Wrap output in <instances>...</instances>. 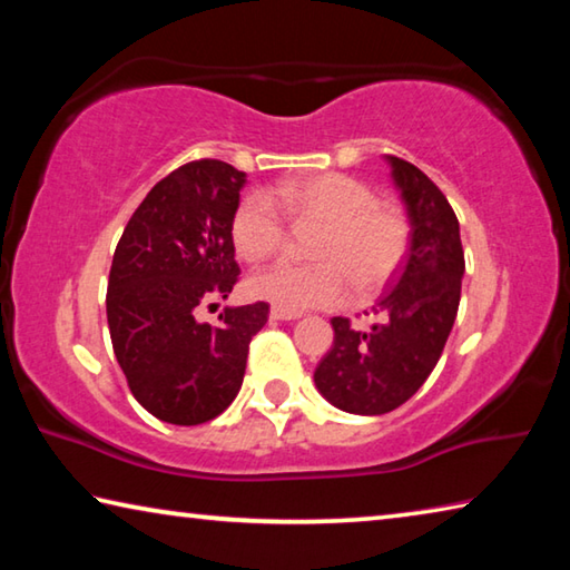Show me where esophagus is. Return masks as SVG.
<instances>
[{
  "label": "esophagus",
  "instance_id": "obj_1",
  "mask_svg": "<svg viewBox=\"0 0 570 570\" xmlns=\"http://www.w3.org/2000/svg\"><path fill=\"white\" fill-rule=\"evenodd\" d=\"M298 312H286V308H278V306H274L272 308V320H278V322H292V320H298Z\"/></svg>",
  "mask_w": 570,
  "mask_h": 570
}]
</instances>
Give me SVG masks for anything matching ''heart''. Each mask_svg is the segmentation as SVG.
<instances>
[{"label": "heart", "instance_id": "b5f03b06", "mask_svg": "<svg viewBox=\"0 0 570 570\" xmlns=\"http://www.w3.org/2000/svg\"><path fill=\"white\" fill-rule=\"evenodd\" d=\"M272 197L248 193L230 218V238L246 262H264L286 244V224L322 226L312 240L314 264L278 262L250 276L248 292L286 312L336 306L346 298L351 278L356 294H372L397 274L410 246L407 216L382 204L366 183L346 173L286 180ZM279 207L276 209L275 206Z\"/></svg>", "mask_w": 570, "mask_h": 570}]
</instances>
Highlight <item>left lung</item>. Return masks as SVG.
<instances>
[{
	"label": "left lung",
	"instance_id": "1",
	"mask_svg": "<svg viewBox=\"0 0 570 570\" xmlns=\"http://www.w3.org/2000/svg\"><path fill=\"white\" fill-rule=\"evenodd\" d=\"M410 218V250L397 282L374 306L370 330L334 316V344L314 372L334 407L352 414L397 410L435 370L455 324L465 254L445 193L412 163L384 156Z\"/></svg>",
	"mask_w": 570,
	"mask_h": 570
}]
</instances>
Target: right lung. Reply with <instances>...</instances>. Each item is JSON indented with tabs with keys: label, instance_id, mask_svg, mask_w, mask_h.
<instances>
[{
	"label": "right lung",
	"instance_id": "obj_1",
	"mask_svg": "<svg viewBox=\"0 0 570 570\" xmlns=\"http://www.w3.org/2000/svg\"><path fill=\"white\" fill-rule=\"evenodd\" d=\"M244 183L224 160L186 163L150 188L115 248L105 298L112 352L132 397L163 422L218 417L268 320L266 302L226 306L218 326L196 320L238 282L230 218Z\"/></svg>",
	"mask_w": 570,
	"mask_h": 570
}]
</instances>
